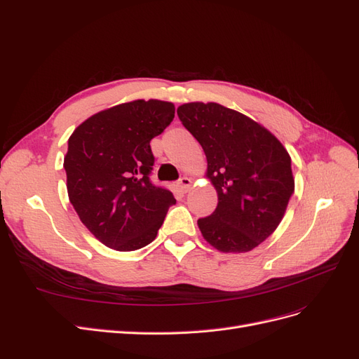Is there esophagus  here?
Instances as JSON below:
<instances>
[{"mask_svg":"<svg viewBox=\"0 0 359 359\" xmlns=\"http://www.w3.org/2000/svg\"><path fill=\"white\" fill-rule=\"evenodd\" d=\"M191 184H193L191 178L182 177V178L180 180V182H178V186H180V189H181L182 193H187V191H190V189H191Z\"/></svg>","mask_w":359,"mask_h":359,"instance_id":"1","label":"esophagus"}]
</instances>
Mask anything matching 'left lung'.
Returning <instances> with one entry per match:
<instances>
[{
	"label": "left lung",
	"mask_w": 359,
	"mask_h": 359,
	"mask_svg": "<svg viewBox=\"0 0 359 359\" xmlns=\"http://www.w3.org/2000/svg\"><path fill=\"white\" fill-rule=\"evenodd\" d=\"M177 114L203 148L219 196L198 220L202 236L223 253L250 252L277 229L295 190L289 153L264 126L219 103H186Z\"/></svg>",
	"instance_id": "obj_1"
}]
</instances>
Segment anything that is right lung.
I'll return each instance as SVG.
<instances>
[{"label":"right lung","instance_id":"1","mask_svg":"<svg viewBox=\"0 0 359 359\" xmlns=\"http://www.w3.org/2000/svg\"><path fill=\"white\" fill-rule=\"evenodd\" d=\"M173 116L170 102L135 100L94 114L69 137L64 169L70 203L106 247L133 252L148 245L177 202L149 181V142Z\"/></svg>","mask_w":359,"mask_h":359}]
</instances>
